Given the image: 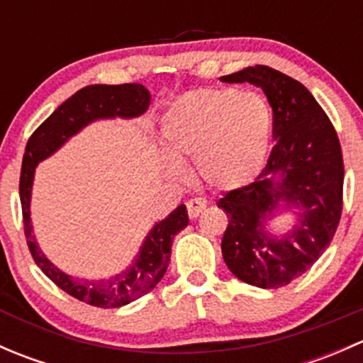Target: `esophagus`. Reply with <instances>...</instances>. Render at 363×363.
<instances>
[{
    "label": "esophagus",
    "instance_id": "obj_1",
    "mask_svg": "<svg viewBox=\"0 0 363 363\" xmlns=\"http://www.w3.org/2000/svg\"><path fill=\"white\" fill-rule=\"evenodd\" d=\"M186 205H188L189 218L195 219V218H199V216L205 211V207H207V202H205V200H202V199H191Z\"/></svg>",
    "mask_w": 363,
    "mask_h": 363
}]
</instances>
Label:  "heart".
Masks as SVG:
<instances>
[{
    "instance_id": "obj_1",
    "label": "heart",
    "mask_w": 363,
    "mask_h": 363,
    "mask_svg": "<svg viewBox=\"0 0 363 363\" xmlns=\"http://www.w3.org/2000/svg\"><path fill=\"white\" fill-rule=\"evenodd\" d=\"M167 152L191 161L203 186L230 191L246 186L265 163L272 137V111L262 94L237 87H203L179 98L161 119ZM168 158L170 175L181 174Z\"/></svg>"
}]
</instances>
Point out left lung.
I'll return each mask as SVG.
<instances>
[{"label":"left lung","instance_id":"8db88e82","mask_svg":"<svg viewBox=\"0 0 363 363\" xmlns=\"http://www.w3.org/2000/svg\"><path fill=\"white\" fill-rule=\"evenodd\" d=\"M221 80L262 87L276 140L255 182L219 199L218 207L228 214L223 258L251 286H286L316 263L337 230L344 182L337 133L309 89L277 69L256 65ZM279 210H294L297 223L276 236L268 223Z\"/></svg>","mask_w":363,"mask_h":363}]
</instances>
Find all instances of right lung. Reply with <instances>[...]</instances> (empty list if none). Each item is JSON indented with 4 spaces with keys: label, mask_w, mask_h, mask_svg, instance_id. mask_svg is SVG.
Masks as SVG:
<instances>
[{
    "label": "right lung",
    "mask_w": 363,
    "mask_h": 363,
    "mask_svg": "<svg viewBox=\"0 0 363 363\" xmlns=\"http://www.w3.org/2000/svg\"><path fill=\"white\" fill-rule=\"evenodd\" d=\"M149 104H151V93L142 84H121V86L94 84V86L82 87L36 128L26 145L19 193L28 247L36 265L56 286L89 306L104 307V309L126 306L140 298L142 295L149 294L160 283L170 262L172 240L189 223L186 205H179L163 221L152 226L142 242L138 255L123 272L108 279H79L57 269L43 255L33 235L29 205H31L35 170L40 161L47 160L57 149L63 147L73 135L79 133L87 124L98 119H116V117L133 119L147 111Z\"/></svg>",
    "instance_id": "1"
}]
</instances>
